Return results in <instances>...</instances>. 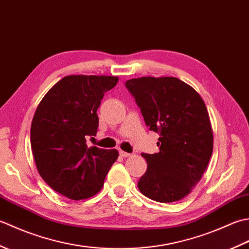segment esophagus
I'll return each instance as SVG.
<instances>
[{
  "label": "esophagus",
  "instance_id": "obj_1",
  "mask_svg": "<svg viewBox=\"0 0 249 249\" xmlns=\"http://www.w3.org/2000/svg\"><path fill=\"white\" fill-rule=\"evenodd\" d=\"M120 155H121L122 157H129L131 154H130V153H127V152H124V151L120 150Z\"/></svg>",
  "mask_w": 249,
  "mask_h": 249
}]
</instances>
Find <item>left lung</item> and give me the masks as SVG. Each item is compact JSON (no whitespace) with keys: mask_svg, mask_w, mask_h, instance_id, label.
<instances>
[{"mask_svg":"<svg viewBox=\"0 0 249 249\" xmlns=\"http://www.w3.org/2000/svg\"><path fill=\"white\" fill-rule=\"evenodd\" d=\"M125 86L147 127L160 134V152L141 154L147 169L138 188L157 202L181 200L202 178L213 152V130L203 99L174 77L135 78Z\"/></svg>","mask_w":249,"mask_h":249,"instance_id":"8db88e82","label":"left lung"}]
</instances>
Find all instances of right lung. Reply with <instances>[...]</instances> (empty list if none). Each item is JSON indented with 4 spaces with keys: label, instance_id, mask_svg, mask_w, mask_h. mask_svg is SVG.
<instances>
[{
    "label": "right lung",
    "instance_id": "1",
    "mask_svg": "<svg viewBox=\"0 0 249 249\" xmlns=\"http://www.w3.org/2000/svg\"><path fill=\"white\" fill-rule=\"evenodd\" d=\"M118 77L66 76L41 99L31 125V146L40 177L71 200L92 197L118 160L116 150L89 147L98 127L97 109Z\"/></svg>",
    "mask_w": 249,
    "mask_h": 249
}]
</instances>
